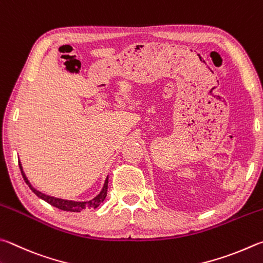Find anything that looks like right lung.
<instances>
[{
    "instance_id": "1",
    "label": "right lung",
    "mask_w": 263,
    "mask_h": 263,
    "mask_svg": "<svg viewBox=\"0 0 263 263\" xmlns=\"http://www.w3.org/2000/svg\"><path fill=\"white\" fill-rule=\"evenodd\" d=\"M18 163H19V168H21V171H22L23 178H24V180H25V183L28 185V187H30L33 191V192H34L37 195V197L41 198L42 200H45L46 202H48L49 204H51V206H54V207L59 208V209H62V211L80 213V212H83L84 209L97 208L104 201V199H106V197H107L108 177H107L106 181H104V185H103V189H102L101 192H100L94 199L89 200V201H72V200H64V199L50 197V195H47V194L42 193V192H40V191H37V190L33 187L30 181H28V179L26 178L25 174H24L21 162H18Z\"/></svg>"
}]
</instances>
